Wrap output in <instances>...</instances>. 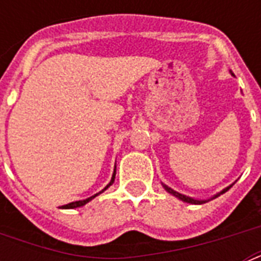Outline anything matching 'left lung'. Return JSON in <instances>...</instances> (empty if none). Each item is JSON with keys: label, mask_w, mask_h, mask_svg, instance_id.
<instances>
[{"label": "left lung", "mask_w": 261, "mask_h": 261, "mask_svg": "<svg viewBox=\"0 0 261 261\" xmlns=\"http://www.w3.org/2000/svg\"><path fill=\"white\" fill-rule=\"evenodd\" d=\"M231 75H234V74H233V73H231ZM231 186H233V184H231ZM231 186L226 187V188H225V190H222V191H221V192H218V194H217V195H214V196H213V198H210V199H206V200H198V199L190 198V196H186V195H182V194H178V192H176V191H174V190H172V188H169V187H168V186H165V184H163V187H164V188H165V190H167L168 192H169V194H171V195H173V196H176V198H177V199H180V200H182V202L191 203V204H203V203L208 202V200H211V199H215V198H218L219 195L225 194V192H226L227 190H230V188H231Z\"/></svg>", "instance_id": "left-lung-1"}]
</instances>
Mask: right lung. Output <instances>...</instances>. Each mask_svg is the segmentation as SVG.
Segmentation results:
<instances>
[{"instance_id": "right-lung-1", "label": "right lung", "mask_w": 261, "mask_h": 261, "mask_svg": "<svg viewBox=\"0 0 261 261\" xmlns=\"http://www.w3.org/2000/svg\"><path fill=\"white\" fill-rule=\"evenodd\" d=\"M115 174H116V167H115V169H114V173H112V177H111L110 184H107V187H106V188H104V190H101V191H100V192H98V194H94L93 196H90V198H88V199H84V200H77V202H71V203H69V204H65V206H62V207H61V208H77V207L85 206V204H87L88 202H90L92 199L96 198L97 195H100V194H101V192H104V191H106L107 188H108V187L114 184Z\"/></svg>"}]
</instances>
